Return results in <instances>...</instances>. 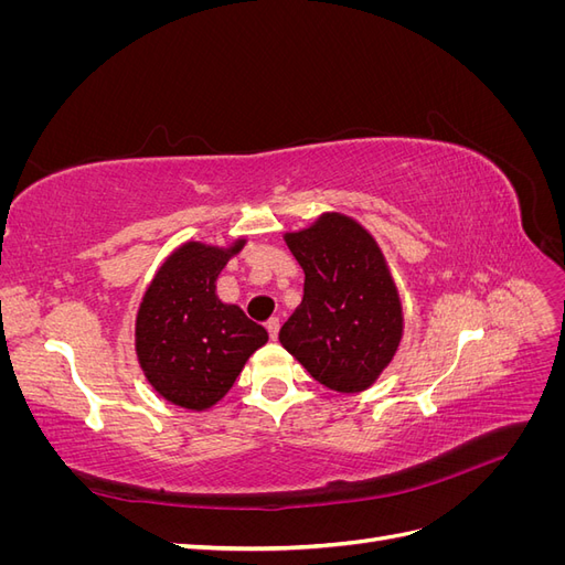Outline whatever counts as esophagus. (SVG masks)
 I'll return each mask as SVG.
<instances>
[{"instance_id":"esophagus-1","label":"esophagus","mask_w":565,"mask_h":565,"mask_svg":"<svg viewBox=\"0 0 565 565\" xmlns=\"http://www.w3.org/2000/svg\"><path fill=\"white\" fill-rule=\"evenodd\" d=\"M266 330L270 334V339H278V332H280V318H270L266 322Z\"/></svg>"}]
</instances>
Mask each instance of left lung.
<instances>
[{"mask_svg": "<svg viewBox=\"0 0 565 565\" xmlns=\"http://www.w3.org/2000/svg\"><path fill=\"white\" fill-rule=\"evenodd\" d=\"M306 273L303 299L280 330V344L322 386L365 391L393 361L403 337V306L374 237L344 214L285 233Z\"/></svg>", "mask_w": 565, "mask_h": 565, "instance_id": "left-lung-1", "label": "left lung"}]
</instances>
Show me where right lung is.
Segmentation results:
<instances>
[{"label": "right lung", "mask_w": 565, "mask_h": 565, "mask_svg": "<svg viewBox=\"0 0 565 565\" xmlns=\"http://www.w3.org/2000/svg\"><path fill=\"white\" fill-rule=\"evenodd\" d=\"M245 247L185 243L148 285L136 316V355L150 386L185 409L212 407L226 396L247 358L268 332L241 306L216 297V278Z\"/></svg>", "instance_id": "1"}]
</instances>
